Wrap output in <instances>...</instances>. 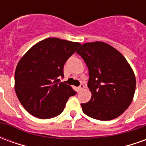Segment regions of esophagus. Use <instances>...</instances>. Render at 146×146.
Wrapping results in <instances>:
<instances>
[{"label": "esophagus", "instance_id": "34e87169", "mask_svg": "<svg viewBox=\"0 0 146 146\" xmlns=\"http://www.w3.org/2000/svg\"><path fill=\"white\" fill-rule=\"evenodd\" d=\"M84 88V85L83 84H81L79 86V88H78V89H79V91H82L83 89Z\"/></svg>", "mask_w": 146, "mask_h": 146}]
</instances>
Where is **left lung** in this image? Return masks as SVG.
Wrapping results in <instances>:
<instances>
[{
	"label": "left lung",
	"instance_id": "1",
	"mask_svg": "<svg viewBox=\"0 0 146 146\" xmlns=\"http://www.w3.org/2000/svg\"><path fill=\"white\" fill-rule=\"evenodd\" d=\"M76 53L88 68L91 100L81 103L87 116L110 120L120 116L131 103L136 87L135 73L123 54L106 43H85Z\"/></svg>",
	"mask_w": 146,
	"mask_h": 146
}]
</instances>
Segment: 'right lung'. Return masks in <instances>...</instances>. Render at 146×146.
<instances>
[{
  "label": "right lung",
  "instance_id": "1",
  "mask_svg": "<svg viewBox=\"0 0 146 146\" xmlns=\"http://www.w3.org/2000/svg\"><path fill=\"white\" fill-rule=\"evenodd\" d=\"M80 44L47 38L33 46L19 62L15 73V90L28 113L48 119L62 113L67 100L76 92L61 82L64 64Z\"/></svg>",
  "mask_w": 146,
  "mask_h": 146
}]
</instances>
